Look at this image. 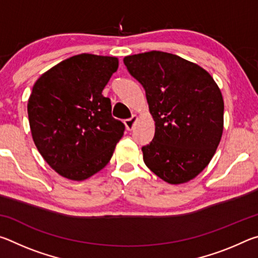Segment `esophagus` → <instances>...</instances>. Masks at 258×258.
Segmentation results:
<instances>
[{
    "instance_id": "obj_1",
    "label": "esophagus",
    "mask_w": 258,
    "mask_h": 258,
    "mask_svg": "<svg viewBox=\"0 0 258 258\" xmlns=\"http://www.w3.org/2000/svg\"><path fill=\"white\" fill-rule=\"evenodd\" d=\"M138 116L137 115H133L132 117H131V118H128V119H125V126H126V128H127L128 131H132L133 130V127H134V125H135V123H137L138 121Z\"/></svg>"
}]
</instances>
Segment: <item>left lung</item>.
<instances>
[{"instance_id": "8db88e82", "label": "left lung", "mask_w": 258, "mask_h": 258, "mask_svg": "<svg viewBox=\"0 0 258 258\" xmlns=\"http://www.w3.org/2000/svg\"><path fill=\"white\" fill-rule=\"evenodd\" d=\"M124 63L145 89L155 120L154 139L142 147L145 164L169 184L189 182L220 145L224 123L220 87L197 63L167 52L127 55Z\"/></svg>"}]
</instances>
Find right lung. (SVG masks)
Here are the masks:
<instances>
[{
  "label": "right lung",
  "instance_id": "1",
  "mask_svg": "<svg viewBox=\"0 0 258 258\" xmlns=\"http://www.w3.org/2000/svg\"><path fill=\"white\" fill-rule=\"evenodd\" d=\"M118 59L83 53L38 78L27 104L30 132L43 158L59 175L84 181L106 166L125 126L111 116L102 91Z\"/></svg>",
  "mask_w": 258,
  "mask_h": 258
}]
</instances>
